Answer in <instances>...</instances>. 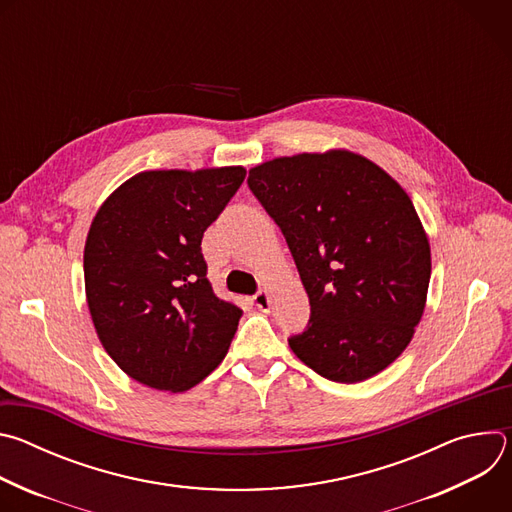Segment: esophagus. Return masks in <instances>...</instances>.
Masks as SVG:
<instances>
[{
    "mask_svg": "<svg viewBox=\"0 0 512 512\" xmlns=\"http://www.w3.org/2000/svg\"><path fill=\"white\" fill-rule=\"evenodd\" d=\"M253 302H255V306H257L259 310H263V312H267V310H269V306H271L269 296H267V291H265V289H259V291H257V294L253 296Z\"/></svg>",
    "mask_w": 512,
    "mask_h": 512,
    "instance_id": "34e87169",
    "label": "esophagus"
}]
</instances>
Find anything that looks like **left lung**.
Returning a JSON list of instances; mask_svg holds the SVG:
<instances>
[{
	"instance_id": "8db88e82",
	"label": "left lung",
	"mask_w": 512,
	"mask_h": 512,
	"mask_svg": "<svg viewBox=\"0 0 512 512\" xmlns=\"http://www.w3.org/2000/svg\"><path fill=\"white\" fill-rule=\"evenodd\" d=\"M247 184L281 229L310 298L308 326L287 338L291 350L336 383L387 369L413 338L431 275L407 192L342 150L265 162Z\"/></svg>"
}]
</instances>
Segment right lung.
<instances>
[{
	"instance_id": "obj_1",
	"label": "right lung",
	"mask_w": 512,
	"mask_h": 512,
	"mask_svg": "<svg viewBox=\"0 0 512 512\" xmlns=\"http://www.w3.org/2000/svg\"><path fill=\"white\" fill-rule=\"evenodd\" d=\"M245 174L241 166L141 172L93 218L91 318L107 354L137 383L188 391L225 358L243 310L216 298L200 243Z\"/></svg>"
}]
</instances>
